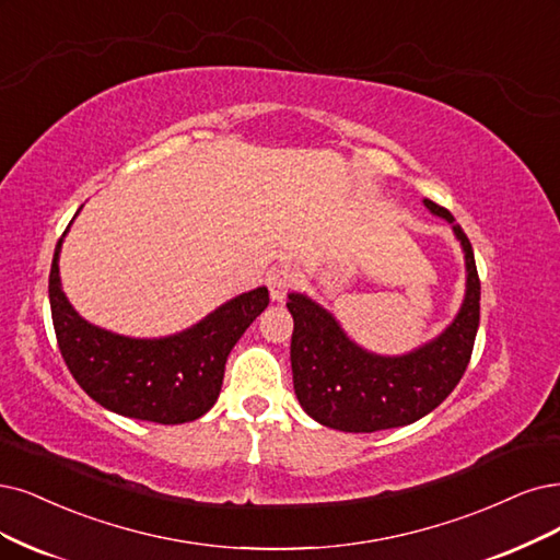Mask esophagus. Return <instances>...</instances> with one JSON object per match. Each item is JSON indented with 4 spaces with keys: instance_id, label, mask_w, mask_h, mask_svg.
Masks as SVG:
<instances>
[{
    "instance_id": "34e87169",
    "label": "esophagus",
    "mask_w": 560,
    "mask_h": 560,
    "mask_svg": "<svg viewBox=\"0 0 560 560\" xmlns=\"http://www.w3.org/2000/svg\"><path fill=\"white\" fill-rule=\"evenodd\" d=\"M300 275L295 267H279L275 269V272H269L267 277V288H269V298H272L275 302H283L285 293L291 291V288L298 283Z\"/></svg>"
}]
</instances>
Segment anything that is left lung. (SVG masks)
Wrapping results in <instances>:
<instances>
[{
	"instance_id": "1",
	"label": "left lung",
	"mask_w": 560,
	"mask_h": 560,
	"mask_svg": "<svg viewBox=\"0 0 560 560\" xmlns=\"http://www.w3.org/2000/svg\"><path fill=\"white\" fill-rule=\"evenodd\" d=\"M424 207L452 225L466 262V293L457 316L439 337L404 355H378L350 339L325 306L288 295L293 316L291 366L300 406L323 427L371 433L418 422L441 406L468 366L480 325V279L472 246L445 207Z\"/></svg>"
}]
</instances>
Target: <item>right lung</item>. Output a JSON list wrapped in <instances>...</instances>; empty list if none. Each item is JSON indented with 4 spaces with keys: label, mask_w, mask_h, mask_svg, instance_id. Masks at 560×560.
Segmentation results:
<instances>
[{
    "label": "right lung",
    "mask_w": 560,
    "mask_h": 560,
    "mask_svg": "<svg viewBox=\"0 0 560 560\" xmlns=\"http://www.w3.org/2000/svg\"><path fill=\"white\" fill-rule=\"evenodd\" d=\"M69 228L55 246L48 295L61 358L75 383L96 404L124 418L156 424L202 418L219 399L233 346L269 304L267 288L223 302L177 335L124 337L82 318L61 291L59 252Z\"/></svg>",
    "instance_id": "obj_1"
}]
</instances>
